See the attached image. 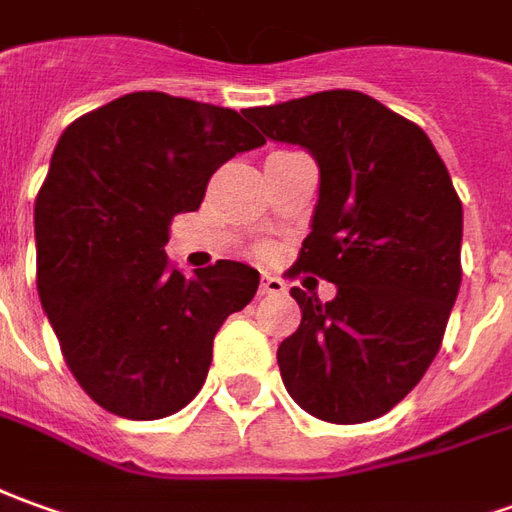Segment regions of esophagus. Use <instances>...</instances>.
<instances>
[{"mask_svg": "<svg viewBox=\"0 0 512 512\" xmlns=\"http://www.w3.org/2000/svg\"><path fill=\"white\" fill-rule=\"evenodd\" d=\"M287 284L276 276H262V295H284Z\"/></svg>", "mask_w": 512, "mask_h": 512, "instance_id": "1", "label": "esophagus"}]
</instances>
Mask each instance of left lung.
<instances>
[{"mask_svg": "<svg viewBox=\"0 0 512 512\" xmlns=\"http://www.w3.org/2000/svg\"><path fill=\"white\" fill-rule=\"evenodd\" d=\"M248 116L267 139L315 155L320 197L292 276L337 284L326 303L290 290L301 326L278 345L284 387L320 421H373L438 357L463 281V203L424 130L362 91H317Z\"/></svg>", "mask_w": 512, "mask_h": 512, "instance_id": "8db88e82", "label": "left lung"}]
</instances>
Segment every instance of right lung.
<instances>
[{
    "label": "right lung",
    "mask_w": 512,
    "mask_h": 512,
    "mask_svg": "<svg viewBox=\"0 0 512 512\" xmlns=\"http://www.w3.org/2000/svg\"><path fill=\"white\" fill-rule=\"evenodd\" d=\"M264 139L242 114L136 91L63 130L35 197V284L77 384L102 410L155 421L200 393L225 317L259 273L220 259L183 276L164 245L217 169Z\"/></svg>",
    "instance_id": "obj_1"
}]
</instances>
